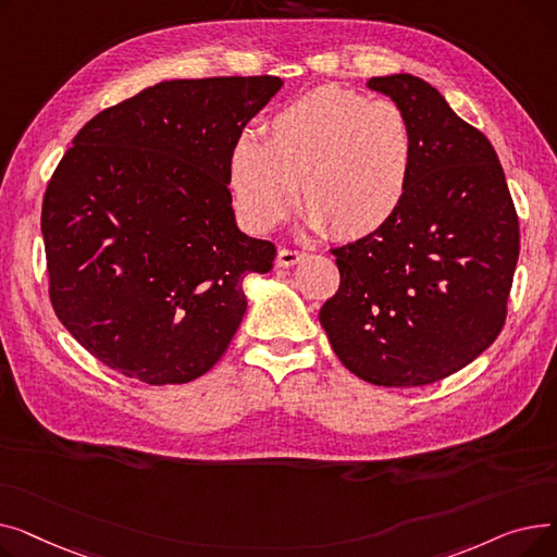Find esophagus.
Listing matches in <instances>:
<instances>
[{
    "label": "esophagus",
    "mask_w": 557,
    "mask_h": 557,
    "mask_svg": "<svg viewBox=\"0 0 557 557\" xmlns=\"http://www.w3.org/2000/svg\"><path fill=\"white\" fill-rule=\"evenodd\" d=\"M307 257V252H302V250H294V248H280V252H277V267H282V269H288V267H296V263L300 261V259H305Z\"/></svg>",
    "instance_id": "esophagus-1"
}]
</instances>
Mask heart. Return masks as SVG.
Returning a JSON list of instances; mask_svg holds the SVG:
<instances>
[{
    "instance_id": "heart-1",
    "label": "heart",
    "mask_w": 557,
    "mask_h": 557,
    "mask_svg": "<svg viewBox=\"0 0 557 557\" xmlns=\"http://www.w3.org/2000/svg\"><path fill=\"white\" fill-rule=\"evenodd\" d=\"M242 135L227 156V187L242 221L269 232L300 205L309 227L359 239L395 219L411 189L416 135L388 99L318 87Z\"/></svg>"
}]
</instances>
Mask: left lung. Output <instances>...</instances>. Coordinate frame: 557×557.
<instances>
[{"label":"left lung","mask_w":557,"mask_h":557,"mask_svg":"<svg viewBox=\"0 0 557 557\" xmlns=\"http://www.w3.org/2000/svg\"><path fill=\"white\" fill-rule=\"evenodd\" d=\"M416 135L401 210L334 248L341 284L320 309L341 363L363 382L426 386L472 363L499 336L519 257V221L490 139L411 74L374 76Z\"/></svg>","instance_id":"left-lung-1"}]
</instances>
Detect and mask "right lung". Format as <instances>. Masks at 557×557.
<instances>
[{"label": "right lung", "instance_id": "add662e5", "mask_svg": "<svg viewBox=\"0 0 557 557\" xmlns=\"http://www.w3.org/2000/svg\"><path fill=\"white\" fill-rule=\"evenodd\" d=\"M280 87L277 76L164 81L76 133L42 200L49 298L103 366L166 386L223 357L246 275L275 259L234 221L227 156Z\"/></svg>", "mask_w": 557, "mask_h": 557}]
</instances>
